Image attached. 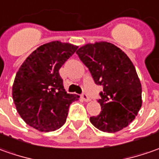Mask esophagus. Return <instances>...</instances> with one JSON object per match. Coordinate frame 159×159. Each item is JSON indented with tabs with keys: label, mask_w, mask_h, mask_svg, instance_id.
Here are the masks:
<instances>
[{
	"label": "esophagus",
	"mask_w": 159,
	"mask_h": 159,
	"mask_svg": "<svg viewBox=\"0 0 159 159\" xmlns=\"http://www.w3.org/2000/svg\"><path fill=\"white\" fill-rule=\"evenodd\" d=\"M81 98L83 99V101H85V102H90L91 101V99H90V97L88 96L87 94L86 93H82L81 94Z\"/></svg>",
	"instance_id": "esophagus-1"
}]
</instances>
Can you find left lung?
Here are the masks:
<instances>
[{"label":"left lung","mask_w":159,"mask_h":159,"mask_svg":"<svg viewBox=\"0 0 159 159\" xmlns=\"http://www.w3.org/2000/svg\"><path fill=\"white\" fill-rule=\"evenodd\" d=\"M76 53L95 84L103 87L98 100L102 111L90 122L98 129L115 133L126 128L142 107V86L133 63L111 43H87Z\"/></svg>","instance_id":"left-lung-1"}]
</instances>
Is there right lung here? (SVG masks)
Instances as JSON below:
<instances>
[{
	"label": "right lung",
	"mask_w": 159,
	"mask_h": 159,
	"mask_svg": "<svg viewBox=\"0 0 159 159\" xmlns=\"http://www.w3.org/2000/svg\"><path fill=\"white\" fill-rule=\"evenodd\" d=\"M77 49L60 41L44 43L19 68L12 96L18 114L28 125L49 132L65 124L70 104L80 96L66 92L58 71Z\"/></svg>",
	"instance_id": "add662e5"
}]
</instances>
